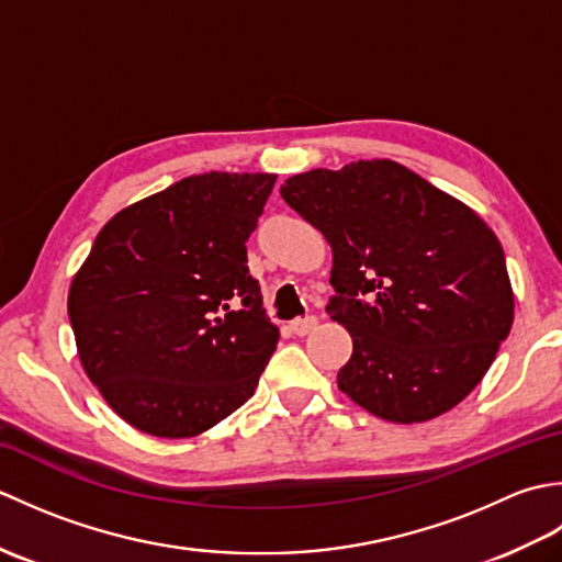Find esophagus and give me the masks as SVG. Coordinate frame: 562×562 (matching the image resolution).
Listing matches in <instances>:
<instances>
[{
  "label": "esophagus",
  "instance_id": "1",
  "mask_svg": "<svg viewBox=\"0 0 562 562\" xmlns=\"http://www.w3.org/2000/svg\"><path fill=\"white\" fill-rule=\"evenodd\" d=\"M316 324H318L316 316H304V318H294L290 328L292 333H296V336H308V333L316 328Z\"/></svg>",
  "mask_w": 562,
  "mask_h": 562
}]
</instances>
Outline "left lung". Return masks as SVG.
<instances>
[{
	"mask_svg": "<svg viewBox=\"0 0 562 562\" xmlns=\"http://www.w3.org/2000/svg\"><path fill=\"white\" fill-rule=\"evenodd\" d=\"M280 195L333 248L326 312L352 336L340 391L403 425L469 396L515 318L491 226L389 159L292 176Z\"/></svg>",
	"mask_w": 562,
	"mask_h": 562,
	"instance_id": "8db88e82",
	"label": "left lung"
}]
</instances>
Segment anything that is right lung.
Returning <instances> with one entry per match:
<instances>
[{
    "label": "right lung",
    "mask_w": 562,
    "mask_h": 562,
    "mask_svg": "<svg viewBox=\"0 0 562 562\" xmlns=\"http://www.w3.org/2000/svg\"><path fill=\"white\" fill-rule=\"evenodd\" d=\"M274 173H200L117 212L69 288L83 372L125 423L183 439L254 396L280 330L246 266Z\"/></svg>",
    "instance_id": "right-lung-1"
}]
</instances>
